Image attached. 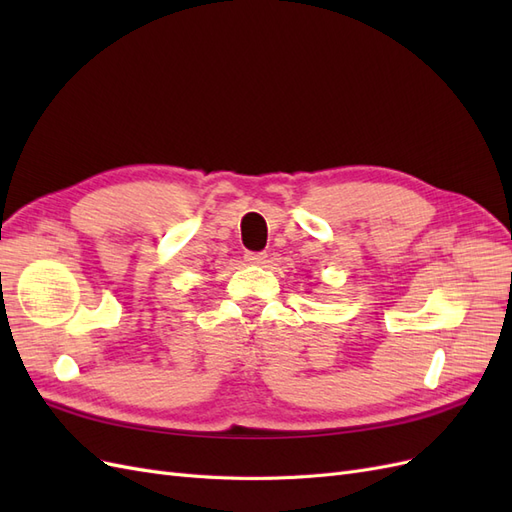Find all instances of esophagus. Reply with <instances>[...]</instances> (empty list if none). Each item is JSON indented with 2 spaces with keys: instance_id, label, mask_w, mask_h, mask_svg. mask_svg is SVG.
I'll list each match as a JSON object with an SVG mask.
<instances>
[{
  "instance_id": "34e87169",
  "label": "esophagus",
  "mask_w": 512,
  "mask_h": 512,
  "mask_svg": "<svg viewBox=\"0 0 512 512\" xmlns=\"http://www.w3.org/2000/svg\"><path fill=\"white\" fill-rule=\"evenodd\" d=\"M267 258H269L267 252H250V254H245V260L252 262V265H265Z\"/></svg>"
}]
</instances>
